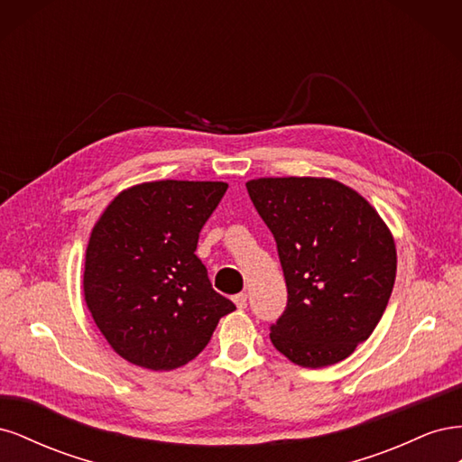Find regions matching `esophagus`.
<instances>
[{"label":"esophagus","mask_w":462,"mask_h":462,"mask_svg":"<svg viewBox=\"0 0 462 462\" xmlns=\"http://www.w3.org/2000/svg\"><path fill=\"white\" fill-rule=\"evenodd\" d=\"M233 302L236 304V309H246V292H239V295H235Z\"/></svg>","instance_id":"1"}]
</instances>
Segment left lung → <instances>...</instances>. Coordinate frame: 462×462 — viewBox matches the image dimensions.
I'll return each mask as SVG.
<instances>
[{
	"label": "left lung",
	"instance_id": "8db88e82",
	"mask_svg": "<svg viewBox=\"0 0 462 462\" xmlns=\"http://www.w3.org/2000/svg\"><path fill=\"white\" fill-rule=\"evenodd\" d=\"M272 231L287 283V306L270 326L279 353L306 368L329 366L365 343L395 283V243L375 209L337 180H248Z\"/></svg>",
	"mask_w": 462,
	"mask_h": 462
}]
</instances>
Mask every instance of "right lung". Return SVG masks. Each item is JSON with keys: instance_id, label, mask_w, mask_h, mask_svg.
<instances>
[{"instance_id": "1", "label": "right lung", "mask_w": 462, "mask_h": 462, "mask_svg": "<svg viewBox=\"0 0 462 462\" xmlns=\"http://www.w3.org/2000/svg\"><path fill=\"white\" fill-rule=\"evenodd\" d=\"M226 190L212 180H153L121 192L96 223L85 299L125 360L150 370L183 366L235 310L194 254Z\"/></svg>"}]
</instances>
